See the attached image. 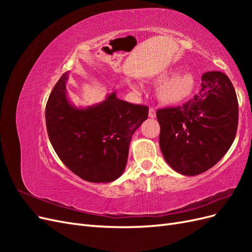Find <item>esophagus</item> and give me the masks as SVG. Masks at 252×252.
Here are the masks:
<instances>
[{
    "label": "esophagus",
    "instance_id": "1",
    "mask_svg": "<svg viewBox=\"0 0 252 252\" xmlns=\"http://www.w3.org/2000/svg\"><path fill=\"white\" fill-rule=\"evenodd\" d=\"M157 117V113H156V109L154 107H150L149 108V118L151 119H155Z\"/></svg>",
    "mask_w": 252,
    "mask_h": 252
}]
</instances>
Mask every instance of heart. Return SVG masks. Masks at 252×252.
I'll use <instances>...</instances> for the list:
<instances>
[{
  "instance_id": "obj_1",
  "label": "heart",
  "mask_w": 252,
  "mask_h": 252,
  "mask_svg": "<svg viewBox=\"0 0 252 252\" xmlns=\"http://www.w3.org/2000/svg\"><path fill=\"white\" fill-rule=\"evenodd\" d=\"M166 72L159 77L163 82L158 89V100L167 105H177L186 101L192 94L195 87V78L190 71H183L172 75Z\"/></svg>"
}]
</instances>
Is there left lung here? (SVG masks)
<instances>
[{
	"label": "left lung",
	"instance_id": "8db88e82",
	"mask_svg": "<svg viewBox=\"0 0 252 252\" xmlns=\"http://www.w3.org/2000/svg\"><path fill=\"white\" fill-rule=\"evenodd\" d=\"M200 93L178 107L157 111L159 148L173 170L196 175L215 166L232 145L239 104L231 81L220 71L203 74Z\"/></svg>",
	"mask_w": 252,
	"mask_h": 252
}]
</instances>
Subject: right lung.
<instances>
[{
  "mask_svg": "<svg viewBox=\"0 0 252 252\" xmlns=\"http://www.w3.org/2000/svg\"><path fill=\"white\" fill-rule=\"evenodd\" d=\"M68 72L60 78L45 111L50 143L68 169L91 183H109L124 172L133 132L148 118V107L112 93L101 104L78 109L66 95Z\"/></svg>",
  "mask_w": 252,
  "mask_h": 252,
  "instance_id": "add662e5",
  "label": "right lung"
}]
</instances>
